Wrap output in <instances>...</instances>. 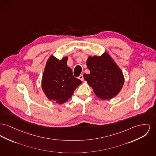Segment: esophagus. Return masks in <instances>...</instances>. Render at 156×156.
<instances>
[{"label":"esophagus","instance_id":"obj_1","mask_svg":"<svg viewBox=\"0 0 156 156\" xmlns=\"http://www.w3.org/2000/svg\"><path fill=\"white\" fill-rule=\"evenodd\" d=\"M78 78H79L80 80H81L82 81H83V75H80L79 76Z\"/></svg>","mask_w":156,"mask_h":156}]
</instances>
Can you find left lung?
Here are the masks:
<instances>
[{
  "mask_svg": "<svg viewBox=\"0 0 156 156\" xmlns=\"http://www.w3.org/2000/svg\"><path fill=\"white\" fill-rule=\"evenodd\" d=\"M87 65L90 73H84L83 78L98 98L110 100L119 93L124 78L110 55L104 53L101 56H90Z\"/></svg>",
  "mask_w": 156,
  "mask_h": 156,
  "instance_id": "obj_1",
  "label": "left lung"
}]
</instances>
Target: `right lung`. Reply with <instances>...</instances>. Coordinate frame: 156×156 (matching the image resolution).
<instances>
[{"label": "right lung", "mask_w": 156, "mask_h": 156, "mask_svg": "<svg viewBox=\"0 0 156 156\" xmlns=\"http://www.w3.org/2000/svg\"><path fill=\"white\" fill-rule=\"evenodd\" d=\"M68 57L59 60L54 56L48 59L42 80V88L50 101L61 104L68 101L82 83L73 75L66 64Z\"/></svg>", "instance_id": "right-lung-1"}]
</instances>
